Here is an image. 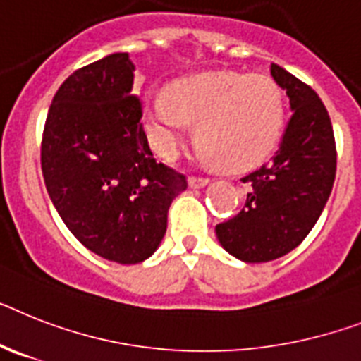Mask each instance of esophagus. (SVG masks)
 Returning <instances> with one entry per match:
<instances>
[{
    "label": "esophagus",
    "instance_id": "34e87169",
    "mask_svg": "<svg viewBox=\"0 0 361 361\" xmlns=\"http://www.w3.org/2000/svg\"><path fill=\"white\" fill-rule=\"evenodd\" d=\"M208 183H210V178L208 177H195V175H192V177L188 178L190 188H202V186H207Z\"/></svg>",
    "mask_w": 361,
    "mask_h": 361
}]
</instances>
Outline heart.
I'll list each match as a JSON object with an SVG mask.
<instances>
[{"instance_id": "1", "label": "heart", "mask_w": 361, "mask_h": 361, "mask_svg": "<svg viewBox=\"0 0 361 361\" xmlns=\"http://www.w3.org/2000/svg\"><path fill=\"white\" fill-rule=\"evenodd\" d=\"M144 121L154 151L171 159L197 123V142L227 171H247L269 159L284 133L286 99L262 73L208 71L149 95Z\"/></svg>"}]
</instances>
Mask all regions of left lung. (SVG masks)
<instances>
[{
  "mask_svg": "<svg viewBox=\"0 0 361 361\" xmlns=\"http://www.w3.org/2000/svg\"><path fill=\"white\" fill-rule=\"evenodd\" d=\"M271 75L293 110L281 149L241 178L249 193L240 214L216 225L223 249L249 264L293 251L319 219L336 178L334 130L319 95L279 64Z\"/></svg>",
  "mask_w": 361,
  "mask_h": 361,
  "instance_id": "left-lung-1",
  "label": "left lung"
}]
</instances>
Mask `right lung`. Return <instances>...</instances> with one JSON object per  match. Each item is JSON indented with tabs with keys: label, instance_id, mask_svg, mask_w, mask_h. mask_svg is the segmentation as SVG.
I'll return each instance as SVG.
<instances>
[{
	"label": "right lung",
	"instance_id": "1",
	"mask_svg": "<svg viewBox=\"0 0 361 361\" xmlns=\"http://www.w3.org/2000/svg\"><path fill=\"white\" fill-rule=\"evenodd\" d=\"M133 71L129 53L73 71L53 97L40 149L62 221L86 249L118 264H140L157 251L169 204L188 186L151 153Z\"/></svg>",
	"mask_w": 361,
	"mask_h": 361
}]
</instances>
